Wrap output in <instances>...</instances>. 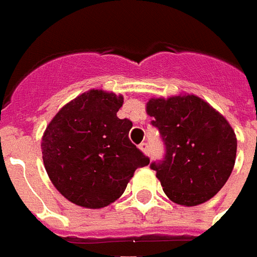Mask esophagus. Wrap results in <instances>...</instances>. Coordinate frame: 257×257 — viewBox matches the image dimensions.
I'll list each match as a JSON object with an SVG mask.
<instances>
[{"instance_id": "1", "label": "esophagus", "mask_w": 257, "mask_h": 257, "mask_svg": "<svg viewBox=\"0 0 257 257\" xmlns=\"http://www.w3.org/2000/svg\"><path fill=\"white\" fill-rule=\"evenodd\" d=\"M140 149H141V151H143V152L145 155H148L149 154V145H148V143H141V144H140Z\"/></svg>"}]
</instances>
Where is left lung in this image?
<instances>
[{"label":"left lung","mask_w":257,"mask_h":257,"mask_svg":"<svg viewBox=\"0 0 257 257\" xmlns=\"http://www.w3.org/2000/svg\"><path fill=\"white\" fill-rule=\"evenodd\" d=\"M147 112L165 145L163 159L151 163L165 194L184 206L209 201L235 163L236 138L228 121L195 95L152 98Z\"/></svg>","instance_id":"1"}]
</instances>
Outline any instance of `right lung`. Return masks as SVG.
Listing matches in <instances>:
<instances>
[{"mask_svg": "<svg viewBox=\"0 0 257 257\" xmlns=\"http://www.w3.org/2000/svg\"><path fill=\"white\" fill-rule=\"evenodd\" d=\"M123 96L102 90L84 92L65 105L43 136V161L62 195L83 207L99 209L124 192L149 158L130 141L133 123L119 119Z\"/></svg>", "mask_w": 257, "mask_h": 257, "instance_id": "right-lung-1", "label": "right lung"}]
</instances>
